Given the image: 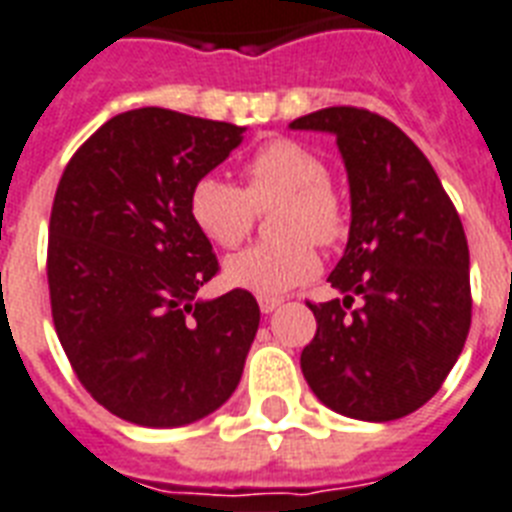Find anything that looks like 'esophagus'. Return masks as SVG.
<instances>
[{
	"instance_id": "1",
	"label": "esophagus",
	"mask_w": 512,
	"mask_h": 512,
	"mask_svg": "<svg viewBox=\"0 0 512 512\" xmlns=\"http://www.w3.org/2000/svg\"><path fill=\"white\" fill-rule=\"evenodd\" d=\"M257 302H260V310H263L265 315H270L273 310H278V307L284 305V299H278V297H260Z\"/></svg>"
}]
</instances>
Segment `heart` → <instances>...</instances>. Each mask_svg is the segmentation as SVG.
<instances>
[{
    "mask_svg": "<svg viewBox=\"0 0 512 512\" xmlns=\"http://www.w3.org/2000/svg\"><path fill=\"white\" fill-rule=\"evenodd\" d=\"M247 189L223 176H202L189 191V215L199 234L223 249L244 242L255 210L281 205L273 218L276 244L236 252L223 265L226 284L257 297H281L318 273L309 242L331 247L347 231L339 191L313 147L294 139H273L249 157Z\"/></svg>",
    "mask_w": 512,
    "mask_h": 512,
    "instance_id": "obj_1",
    "label": "heart"
}]
</instances>
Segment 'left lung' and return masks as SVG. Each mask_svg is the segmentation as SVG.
<instances>
[{
    "label": "left lung",
    "mask_w": 512,
    "mask_h": 512,
    "mask_svg": "<svg viewBox=\"0 0 512 512\" xmlns=\"http://www.w3.org/2000/svg\"><path fill=\"white\" fill-rule=\"evenodd\" d=\"M289 128L336 136L352 210L350 239L328 276L342 299L310 305L318 331L299 357L305 381L347 418L410 415L439 392L471 328L458 210L421 149L376 112L326 107Z\"/></svg>",
    "instance_id": "obj_1"
}]
</instances>
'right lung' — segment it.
<instances>
[{
  "label": "right lung",
  "mask_w": 512,
  "mask_h": 512,
  "mask_svg": "<svg viewBox=\"0 0 512 512\" xmlns=\"http://www.w3.org/2000/svg\"><path fill=\"white\" fill-rule=\"evenodd\" d=\"M242 126L141 107L110 118L62 173L49 218L52 318L86 392L112 415L176 429L234 394L260 326L218 273L189 191L244 139Z\"/></svg>",
  "instance_id": "1"
}]
</instances>
